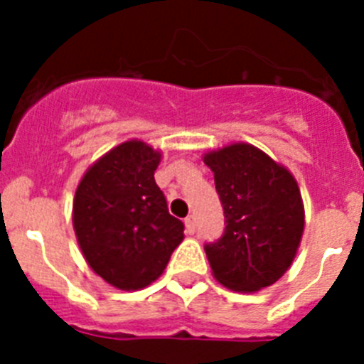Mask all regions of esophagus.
<instances>
[{"label": "esophagus", "mask_w": 364, "mask_h": 364, "mask_svg": "<svg viewBox=\"0 0 364 364\" xmlns=\"http://www.w3.org/2000/svg\"><path fill=\"white\" fill-rule=\"evenodd\" d=\"M184 224H186V231H188L189 235L195 233V228H197V218H195V215H189V217L184 220Z\"/></svg>", "instance_id": "obj_1"}]
</instances>
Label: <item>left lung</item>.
<instances>
[{
    "label": "left lung",
    "instance_id": "1",
    "mask_svg": "<svg viewBox=\"0 0 364 364\" xmlns=\"http://www.w3.org/2000/svg\"><path fill=\"white\" fill-rule=\"evenodd\" d=\"M215 175L226 230L205 244L213 277L228 290L255 294L288 272L301 246L304 204L290 169L246 142L204 153Z\"/></svg>",
    "mask_w": 364,
    "mask_h": 364
}]
</instances>
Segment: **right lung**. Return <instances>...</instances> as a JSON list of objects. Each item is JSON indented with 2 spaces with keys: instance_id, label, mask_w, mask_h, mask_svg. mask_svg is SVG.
I'll use <instances>...</instances> for the list:
<instances>
[{
  "instance_id": "obj_1",
  "label": "right lung",
  "mask_w": 364,
  "mask_h": 364,
  "mask_svg": "<svg viewBox=\"0 0 364 364\" xmlns=\"http://www.w3.org/2000/svg\"><path fill=\"white\" fill-rule=\"evenodd\" d=\"M162 153L133 138L100 156L80 180L73 228L87 264L118 290L136 291L166 269L184 240L154 182Z\"/></svg>"
}]
</instances>
